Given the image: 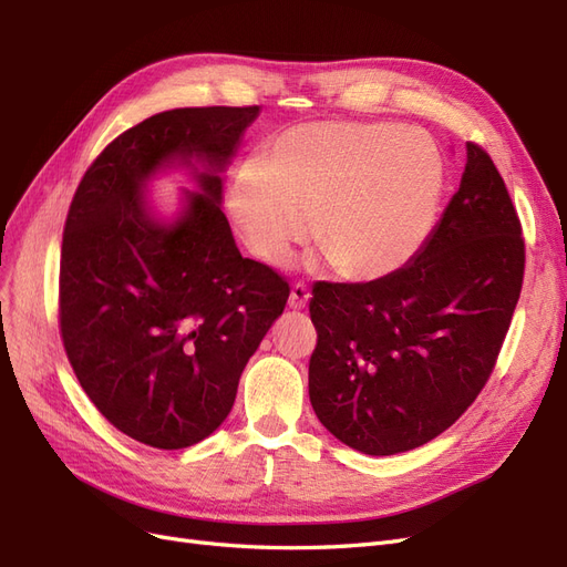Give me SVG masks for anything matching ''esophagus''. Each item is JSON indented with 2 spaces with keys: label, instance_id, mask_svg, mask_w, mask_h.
<instances>
[{
  "label": "esophagus",
  "instance_id": "1",
  "mask_svg": "<svg viewBox=\"0 0 567 567\" xmlns=\"http://www.w3.org/2000/svg\"><path fill=\"white\" fill-rule=\"evenodd\" d=\"M307 300H310V288H307L305 284H293V288H290V296H288V305L293 307V310H302Z\"/></svg>",
  "mask_w": 567,
  "mask_h": 567
}]
</instances>
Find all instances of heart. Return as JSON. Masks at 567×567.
Masks as SVG:
<instances>
[{"label":"heart","mask_w":567,"mask_h":567,"mask_svg":"<svg viewBox=\"0 0 567 567\" xmlns=\"http://www.w3.org/2000/svg\"><path fill=\"white\" fill-rule=\"evenodd\" d=\"M444 161L400 123H312L279 134L262 167L231 184V213L257 257L281 265L310 236L350 281L402 269L435 225Z\"/></svg>","instance_id":"b5f03b06"}]
</instances>
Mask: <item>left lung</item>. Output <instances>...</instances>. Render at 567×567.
Masks as SVG:
<instances>
[{
	"instance_id": "left-lung-1",
	"label": "left lung",
	"mask_w": 567,
	"mask_h": 567,
	"mask_svg": "<svg viewBox=\"0 0 567 567\" xmlns=\"http://www.w3.org/2000/svg\"><path fill=\"white\" fill-rule=\"evenodd\" d=\"M523 274L516 205L489 153L468 142L458 192L414 260L379 281L312 288L319 421L371 456L447 431L489 381Z\"/></svg>"
}]
</instances>
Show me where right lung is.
<instances>
[{"label":"right lung","mask_w":567,"mask_h":567,"mask_svg":"<svg viewBox=\"0 0 567 567\" xmlns=\"http://www.w3.org/2000/svg\"><path fill=\"white\" fill-rule=\"evenodd\" d=\"M257 106L173 109L99 153L68 208L59 329L82 390L120 433L184 450L229 416L238 379L284 312L286 277L238 252L221 179ZM206 163L185 215L163 228L143 182L165 162Z\"/></svg>","instance_id":"1"}]
</instances>
